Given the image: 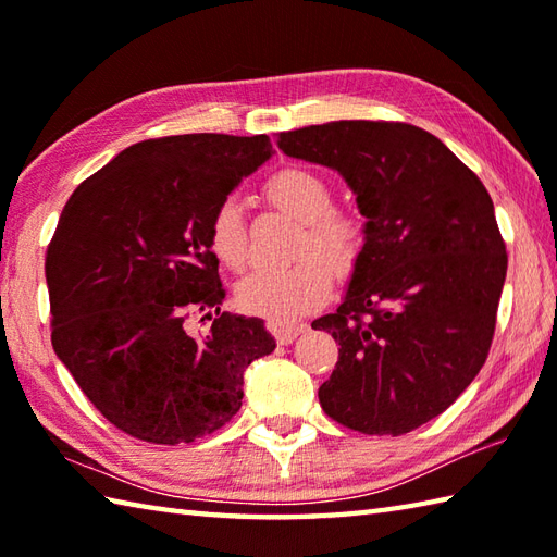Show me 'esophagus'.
<instances>
[{
    "mask_svg": "<svg viewBox=\"0 0 557 557\" xmlns=\"http://www.w3.org/2000/svg\"><path fill=\"white\" fill-rule=\"evenodd\" d=\"M270 333L277 337L280 345H292L301 333H306V325H282V323H268Z\"/></svg>",
    "mask_w": 557,
    "mask_h": 557,
    "instance_id": "34e87169",
    "label": "esophagus"
}]
</instances>
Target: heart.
<instances>
[{
    "label": "heart",
    "instance_id": "1",
    "mask_svg": "<svg viewBox=\"0 0 557 557\" xmlns=\"http://www.w3.org/2000/svg\"><path fill=\"white\" fill-rule=\"evenodd\" d=\"M263 194L277 210L301 222L299 263L289 268H256L236 285V304L272 323H292L327 301L333 292V267L337 275L354 268L361 251V224L333 208V186L318 172L285 168L270 176ZM210 248L224 268L242 270L248 258V227L242 206L234 198L222 200L210 218ZM321 252L326 260L309 257Z\"/></svg>",
    "mask_w": 557,
    "mask_h": 557
}]
</instances>
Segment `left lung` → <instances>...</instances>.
Masks as SVG:
<instances>
[{
    "mask_svg": "<svg viewBox=\"0 0 557 557\" xmlns=\"http://www.w3.org/2000/svg\"><path fill=\"white\" fill-rule=\"evenodd\" d=\"M277 148L335 170L366 218L345 299L313 321L339 342L321 407L359 433L419 429L465 393L491 349L507 253L486 186L411 124L304 126Z\"/></svg>",
    "mask_w": 557,
    "mask_h": 557,
    "instance_id": "left-lung-1",
    "label": "left lung"
}]
</instances>
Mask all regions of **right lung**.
<instances>
[{"label":"right lung","mask_w":557,"mask_h":557,"mask_svg":"<svg viewBox=\"0 0 557 557\" xmlns=\"http://www.w3.org/2000/svg\"><path fill=\"white\" fill-rule=\"evenodd\" d=\"M272 152L265 134L140 140L66 200L45 260L52 347L138 441L218 431L242 409L244 371L275 349L260 318L220 311L208 239L212 212ZM194 312L213 321L206 334L187 333Z\"/></svg>","instance_id":"obj_1"}]
</instances>
